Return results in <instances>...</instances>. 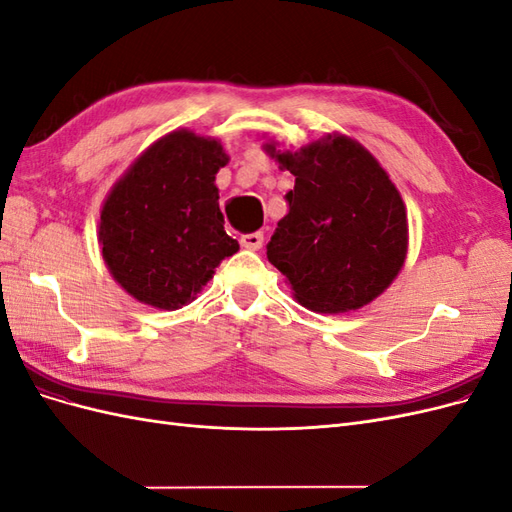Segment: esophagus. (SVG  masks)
Instances as JSON below:
<instances>
[{"instance_id": "34e87169", "label": "esophagus", "mask_w": 512, "mask_h": 512, "mask_svg": "<svg viewBox=\"0 0 512 512\" xmlns=\"http://www.w3.org/2000/svg\"><path fill=\"white\" fill-rule=\"evenodd\" d=\"M239 243L245 250H260L262 243H265V237H262V232H250V235H241Z\"/></svg>"}]
</instances>
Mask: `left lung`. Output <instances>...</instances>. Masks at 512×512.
Listing matches in <instances>:
<instances>
[{
  "label": "left lung",
  "instance_id": "obj_1",
  "mask_svg": "<svg viewBox=\"0 0 512 512\" xmlns=\"http://www.w3.org/2000/svg\"><path fill=\"white\" fill-rule=\"evenodd\" d=\"M271 158L294 175L288 213L267 258L288 277L294 299L320 314L374 301L395 280L408 252L406 207L384 168L346 136Z\"/></svg>",
  "mask_w": 512,
  "mask_h": 512
}]
</instances>
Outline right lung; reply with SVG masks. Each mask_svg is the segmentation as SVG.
<instances>
[{
    "instance_id": "1",
    "label": "right lung",
    "mask_w": 512,
    "mask_h": 512,
    "mask_svg": "<svg viewBox=\"0 0 512 512\" xmlns=\"http://www.w3.org/2000/svg\"><path fill=\"white\" fill-rule=\"evenodd\" d=\"M228 156L188 130L153 143L108 194L100 245L108 271L134 299L188 305L239 243L224 230L215 175Z\"/></svg>"
}]
</instances>
